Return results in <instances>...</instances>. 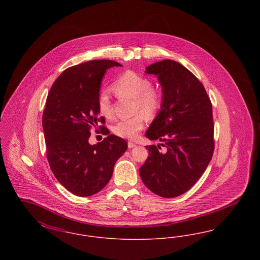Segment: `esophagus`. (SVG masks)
<instances>
[{
    "mask_svg": "<svg viewBox=\"0 0 260 260\" xmlns=\"http://www.w3.org/2000/svg\"><path fill=\"white\" fill-rule=\"evenodd\" d=\"M136 144L135 142H133V141H128L127 142V147L129 149L134 148V147H136Z\"/></svg>",
    "mask_w": 260,
    "mask_h": 260,
    "instance_id": "1",
    "label": "esophagus"
}]
</instances>
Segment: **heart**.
I'll list each match as a JSON object with an SVG mask.
<instances>
[{
    "instance_id": "b5f03b06",
    "label": "heart",
    "mask_w": 260,
    "mask_h": 260,
    "mask_svg": "<svg viewBox=\"0 0 260 260\" xmlns=\"http://www.w3.org/2000/svg\"><path fill=\"white\" fill-rule=\"evenodd\" d=\"M112 89L118 96L134 99V112L132 118L118 121L113 125V133L119 137L135 139L144 128L146 115H153L160 109L162 101L161 89L152 84L151 80L134 71H126L120 75L112 84ZM99 112L106 118L113 117V107L109 94L102 91L98 100Z\"/></svg>"
}]
</instances>
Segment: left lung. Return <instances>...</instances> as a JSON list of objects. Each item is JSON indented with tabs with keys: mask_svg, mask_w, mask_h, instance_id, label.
Wrapping results in <instances>:
<instances>
[{
	"mask_svg": "<svg viewBox=\"0 0 260 260\" xmlns=\"http://www.w3.org/2000/svg\"><path fill=\"white\" fill-rule=\"evenodd\" d=\"M147 74L158 76L162 87L161 111L145 136L160 140L146 146L147 160L139 169L149 190L164 198L187 192L205 173L214 150L212 105L203 84L183 65L165 59L151 64Z\"/></svg>",
	"mask_w": 260,
	"mask_h": 260,
	"instance_id": "1",
	"label": "left lung"
}]
</instances>
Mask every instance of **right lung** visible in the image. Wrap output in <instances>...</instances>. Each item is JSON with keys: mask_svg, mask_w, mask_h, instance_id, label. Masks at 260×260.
<instances>
[{"mask_svg": "<svg viewBox=\"0 0 260 260\" xmlns=\"http://www.w3.org/2000/svg\"><path fill=\"white\" fill-rule=\"evenodd\" d=\"M122 66L113 60H91L63 71L50 87L43 112L47 158L56 179L79 197L96 194L111 179L115 162L127 149L126 141L109 135L99 117L98 100L106 70ZM99 122L107 135L95 146L88 143Z\"/></svg>", "mask_w": 260, "mask_h": 260, "instance_id": "add662e5", "label": "right lung"}]
</instances>
